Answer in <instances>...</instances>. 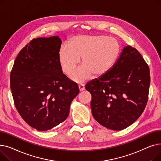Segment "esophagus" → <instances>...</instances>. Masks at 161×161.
Segmentation results:
<instances>
[{
	"mask_svg": "<svg viewBox=\"0 0 161 161\" xmlns=\"http://www.w3.org/2000/svg\"><path fill=\"white\" fill-rule=\"evenodd\" d=\"M78 87H79V89H80V91H82L85 89V86H84V85H83V84H80V85L78 86Z\"/></svg>",
	"mask_w": 161,
	"mask_h": 161,
	"instance_id": "1",
	"label": "esophagus"
}]
</instances>
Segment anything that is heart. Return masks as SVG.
Instances as JSON below:
<instances>
[{"label":"heart","instance_id":"obj_1","mask_svg":"<svg viewBox=\"0 0 161 161\" xmlns=\"http://www.w3.org/2000/svg\"><path fill=\"white\" fill-rule=\"evenodd\" d=\"M121 53V46L117 40L99 36L73 37L69 46L63 45L58 53L59 62L64 73L70 74L81 57V66L72 75L76 82L100 78L110 71Z\"/></svg>","mask_w":161,"mask_h":161}]
</instances>
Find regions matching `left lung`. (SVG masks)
Masks as SVG:
<instances>
[{
  "label": "left lung",
  "mask_w": 161,
  "mask_h": 161,
  "mask_svg": "<svg viewBox=\"0 0 161 161\" xmlns=\"http://www.w3.org/2000/svg\"><path fill=\"white\" fill-rule=\"evenodd\" d=\"M149 85L147 64L136 49L126 46L110 71L86 85L92 116L109 129L128 127L144 110Z\"/></svg>",
  "instance_id": "left-lung-1"
}]
</instances>
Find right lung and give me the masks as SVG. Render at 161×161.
<instances>
[{"mask_svg":"<svg viewBox=\"0 0 161 161\" xmlns=\"http://www.w3.org/2000/svg\"><path fill=\"white\" fill-rule=\"evenodd\" d=\"M58 36L30 41L17 56L10 73V88L18 113L39 131L53 129L66 120L79 93L77 84L63 74Z\"/></svg>","mask_w":161,"mask_h":161,"instance_id":"1","label":"right lung"}]
</instances>
